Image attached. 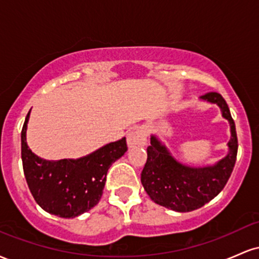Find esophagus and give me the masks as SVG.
<instances>
[{
	"label": "esophagus",
	"mask_w": 259,
	"mask_h": 259,
	"mask_svg": "<svg viewBox=\"0 0 259 259\" xmlns=\"http://www.w3.org/2000/svg\"><path fill=\"white\" fill-rule=\"evenodd\" d=\"M147 132L144 127H138V129L133 130L132 133L127 135V146L129 147H139L144 146L146 144Z\"/></svg>",
	"instance_id": "1"
}]
</instances>
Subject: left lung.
Here are the masks:
<instances>
[{
	"mask_svg": "<svg viewBox=\"0 0 259 259\" xmlns=\"http://www.w3.org/2000/svg\"><path fill=\"white\" fill-rule=\"evenodd\" d=\"M201 99L219 106L222 115L230 124L231 138L227 156L213 165L189 167L178 162L158 138L152 135L141 173V183L151 200L177 212H191L213 200L227 185L236 162L239 145L227 102L218 92H208Z\"/></svg>",
	"mask_w": 259,
	"mask_h": 259,
	"instance_id": "8db88e82",
	"label": "left lung"
}]
</instances>
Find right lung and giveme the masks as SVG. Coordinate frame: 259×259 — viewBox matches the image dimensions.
<instances>
[{"label":"right lung","instance_id":"obj_1","mask_svg":"<svg viewBox=\"0 0 259 259\" xmlns=\"http://www.w3.org/2000/svg\"><path fill=\"white\" fill-rule=\"evenodd\" d=\"M29 111L22 129V160L29 190L46 212L61 218H74L90 210L102 197L107 171L126 152L123 138L78 159L46 160L26 144Z\"/></svg>","mask_w":259,"mask_h":259}]
</instances>
